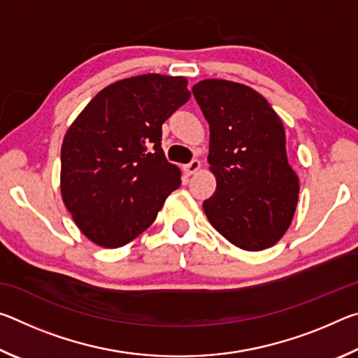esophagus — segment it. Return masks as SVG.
Here are the masks:
<instances>
[{"label": "esophagus", "mask_w": 358, "mask_h": 358, "mask_svg": "<svg viewBox=\"0 0 358 358\" xmlns=\"http://www.w3.org/2000/svg\"><path fill=\"white\" fill-rule=\"evenodd\" d=\"M199 169H201V161L199 159H192L189 164H186V166H183V172L186 173V175H194L196 173Z\"/></svg>", "instance_id": "34e87169"}]
</instances>
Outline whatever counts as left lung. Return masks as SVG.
Returning <instances> with one entry per match:
<instances>
[{"mask_svg":"<svg viewBox=\"0 0 358 358\" xmlns=\"http://www.w3.org/2000/svg\"><path fill=\"white\" fill-rule=\"evenodd\" d=\"M192 93L210 124L208 162L216 177V191L203 202L210 224L245 251L276 245L292 222L300 191L280 117L241 83L207 78Z\"/></svg>","mask_w":358,"mask_h":358,"instance_id":"left-lung-1","label":"left lung"}]
</instances>
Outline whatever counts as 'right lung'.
Here are the masks:
<instances>
[{"instance_id": "obj_1", "label": "right lung", "mask_w": 358, "mask_h": 358, "mask_svg": "<svg viewBox=\"0 0 358 358\" xmlns=\"http://www.w3.org/2000/svg\"><path fill=\"white\" fill-rule=\"evenodd\" d=\"M185 77L145 74L108 85L69 126L62 197L80 232L120 248L156 220L181 172L161 148L162 123L186 104Z\"/></svg>"}]
</instances>
